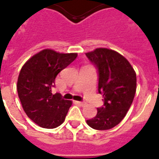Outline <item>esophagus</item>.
<instances>
[{"label": "esophagus", "instance_id": "esophagus-1", "mask_svg": "<svg viewBox=\"0 0 159 159\" xmlns=\"http://www.w3.org/2000/svg\"><path fill=\"white\" fill-rule=\"evenodd\" d=\"M77 104H79V105H81V106H84V105H86V102H83V101H76V102Z\"/></svg>", "mask_w": 159, "mask_h": 159}]
</instances>
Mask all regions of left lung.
Returning a JSON list of instances; mask_svg holds the SVG:
<instances>
[{
    "label": "left lung",
    "mask_w": 159,
    "mask_h": 159,
    "mask_svg": "<svg viewBox=\"0 0 159 159\" xmlns=\"http://www.w3.org/2000/svg\"><path fill=\"white\" fill-rule=\"evenodd\" d=\"M86 56L97 69L98 90L103 97V105L87 123L95 130H109L124 119L133 102L136 72L127 60L115 50L99 48L86 53Z\"/></svg>",
    "instance_id": "obj_1"
}]
</instances>
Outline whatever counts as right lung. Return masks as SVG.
<instances>
[{
	"label": "right lung",
	"instance_id": "add662e5",
	"mask_svg": "<svg viewBox=\"0 0 159 159\" xmlns=\"http://www.w3.org/2000/svg\"><path fill=\"white\" fill-rule=\"evenodd\" d=\"M76 56V53L61 54L47 49L31 57L20 70L17 89L22 106L41 127L53 129L64 122L72 103L60 93L52 94L51 89L59 72Z\"/></svg>",
	"mask_w": 159,
	"mask_h": 159
}]
</instances>
